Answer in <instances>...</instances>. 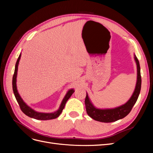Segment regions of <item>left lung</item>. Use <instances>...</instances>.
Returning a JSON list of instances; mask_svg holds the SVG:
<instances>
[{"instance_id": "obj_1", "label": "left lung", "mask_w": 153, "mask_h": 153, "mask_svg": "<svg viewBox=\"0 0 153 153\" xmlns=\"http://www.w3.org/2000/svg\"><path fill=\"white\" fill-rule=\"evenodd\" d=\"M134 59H135L137 64V78L135 91H134L131 98L126 103L117 106V107L101 109L95 107L94 105L92 103L87 93L85 100V108L88 115L92 119H93L95 121L102 123H112L125 117L131 112L133 106L135 104L138 96H139L142 83L140 64L135 54H134Z\"/></svg>"}]
</instances>
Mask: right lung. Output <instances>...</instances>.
Listing matches in <instances>:
<instances>
[{
	"instance_id": "add662e5",
	"label": "right lung",
	"mask_w": 153,
	"mask_h": 153,
	"mask_svg": "<svg viewBox=\"0 0 153 153\" xmlns=\"http://www.w3.org/2000/svg\"><path fill=\"white\" fill-rule=\"evenodd\" d=\"M20 57H21V53L20 54L19 57H18L17 59V61L16 62V65H15V73H14V75L13 76V90L14 94H15V96L16 98V100L17 101L18 105H19L22 111L26 115H27V116L35 119H38V120H50V119H53L58 117L60 115V114L62 113V110L64 109V106H65L67 101L69 98H70L73 92H75V91H74L73 89H71L67 92L66 94L65 95V96H64V99L62 101L61 105L59 106V108L57 111H55V112H52V113H43V112H36V111L30 108V106H29L24 102V100H22L21 96H20L19 93H18V90H17L16 77H17V72H18V64H19Z\"/></svg>"
}]
</instances>
